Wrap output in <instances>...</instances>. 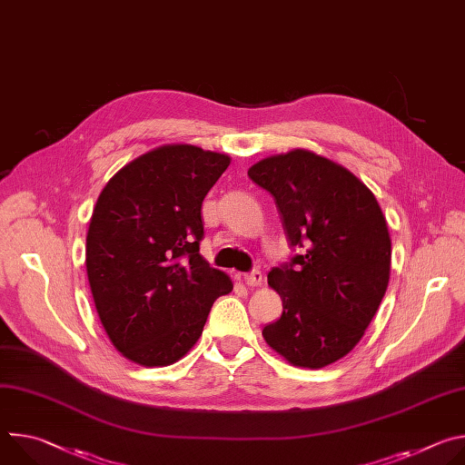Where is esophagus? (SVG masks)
<instances>
[{
  "label": "esophagus",
  "instance_id": "34e87169",
  "mask_svg": "<svg viewBox=\"0 0 465 465\" xmlns=\"http://www.w3.org/2000/svg\"><path fill=\"white\" fill-rule=\"evenodd\" d=\"M262 282H264V276L261 271H252L250 274L244 276V283L248 287H259V285H262Z\"/></svg>",
  "mask_w": 465,
  "mask_h": 465
}]
</instances>
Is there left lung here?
<instances>
[{"instance_id":"8db88e82","label":"left lung","mask_w":465,"mask_h":465,"mask_svg":"<svg viewBox=\"0 0 465 465\" xmlns=\"http://www.w3.org/2000/svg\"><path fill=\"white\" fill-rule=\"evenodd\" d=\"M248 176L272 194L291 248H300L269 272L283 312L262 337L292 366L333 364L359 344L388 287L391 241L377 198L346 167L305 149L264 158Z\"/></svg>"}]
</instances>
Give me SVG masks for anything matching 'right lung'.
Segmentation results:
<instances>
[{
    "label": "right lung",
    "instance_id": "right-lung-1",
    "mask_svg": "<svg viewBox=\"0 0 465 465\" xmlns=\"http://www.w3.org/2000/svg\"><path fill=\"white\" fill-rule=\"evenodd\" d=\"M226 154L163 145L126 163L101 191L86 235V272L114 348L169 366L201 339L232 280L201 255L203 203Z\"/></svg>",
    "mask_w": 465,
    "mask_h": 465
}]
</instances>
